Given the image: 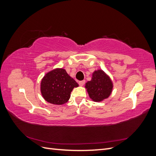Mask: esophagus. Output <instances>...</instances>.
I'll list each match as a JSON object with an SVG mask.
<instances>
[{"mask_svg": "<svg viewBox=\"0 0 156 156\" xmlns=\"http://www.w3.org/2000/svg\"><path fill=\"white\" fill-rule=\"evenodd\" d=\"M79 84L80 86H83L84 84H85V81H84V80H83V81H79Z\"/></svg>", "mask_w": 156, "mask_h": 156, "instance_id": "1", "label": "esophagus"}]
</instances>
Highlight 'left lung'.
I'll return each mask as SVG.
<instances>
[{
    "label": "left lung",
    "mask_w": 156,
    "mask_h": 156,
    "mask_svg": "<svg viewBox=\"0 0 156 156\" xmlns=\"http://www.w3.org/2000/svg\"><path fill=\"white\" fill-rule=\"evenodd\" d=\"M113 84L110 77L101 69L92 73L91 81H88L85 88L88 95L94 101L100 102L111 95Z\"/></svg>",
    "instance_id": "left-lung-1"
}]
</instances>
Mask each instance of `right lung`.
<instances>
[{
  "instance_id": "add662e5",
  "label": "right lung",
  "mask_w": 156,
  "mask_h": 156,
  "mask_svg": "<svg viewBox=\"0 0 156 156\" xmlns=\"http://www.w3.org/2000/svg\"><path fill=\"white\" fill-rule=\"evenodd\" d=\"M79 84L62 68L46 73L41 82V93L45 100L55 105H62L70 98L71 92Z\"/></svg>"
}]
</instances>
